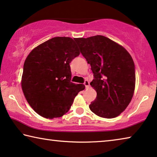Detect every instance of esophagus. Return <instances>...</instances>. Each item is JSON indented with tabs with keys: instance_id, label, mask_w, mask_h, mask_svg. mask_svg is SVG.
<instances>
[{
	"instance_id": "34e87169",
	"label": "esophagus",
	"mask_w": 157,
	"mask_h": 157,
	"mask_svg": "<svg viewBox=\"0 0 157 157\" xmlns=\"http://www.w3.org/2000/svg\"><path fill=\"white\" fill-rule=\"evenodd\" d=\"M84 85H85L86 88H89V86H90V82H89L88 80H85V82H84Z\"/></svg>"
}]
</instances>
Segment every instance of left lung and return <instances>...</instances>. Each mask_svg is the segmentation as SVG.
<instances>
[{"instance_id":"1","label":"left lung","mask_w":157,"mask_h":157,"mask_svg":"<svg viewBox=\"0 0 157 157\" xmlns=\"http://www.w3.org/2000/svg\"><path fill=\"white\" fill-rule=\"evenodd\" d=\"M75 41L94 73L90 85L97 95L90 110L105 118L119 116L130 104L135 90L132 57L123 46L101 35Z\"/></svg>"}]
</instances>
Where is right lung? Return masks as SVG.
<instances>
[{
	"mask_svg": "<svg viewBox=\"0 0 157 157\" xmlns=\"http://www.w3.org/2000/svg\"><path fill=\"white\" fill-rule=\"evenodd\" d=\"M79 55L76 42L65 36L49 39L28 55L22 88L27 102L39 115L50 119L63 116L79 92L85 90L84 85L71 81L70 63Z\"/></svg>",
	"mask_w": 157,
	"mask_h": 157,
	"instance_id": "obj_1",
	"label": "right lung"
}]
</instances>
